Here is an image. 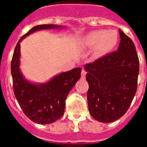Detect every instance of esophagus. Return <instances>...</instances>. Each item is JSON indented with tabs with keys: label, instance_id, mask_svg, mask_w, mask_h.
Masks as SVG:
<instances>
[{
	"label": "esophagus",
	"instance_id": "1",
	"mask_svg": "<svg viewBox=\"0 0 147 147\" xmlns=\"http://www.w3.org/2000/svg\"><path fill=\"white\" fill-rule=\"evenodd\" d=\"M86 71H85V69H82V78H85V76H86Z\"/></svg>",
	"mask_w": 147,
	"mask_h": 147
}]
</instances>
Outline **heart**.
<instances>
[{"instance_id":"obj_1","label":"heart","mask_w":147,"mask_h":147,"mask_svg":"<svg viewBox=\"0 0 147 147\" xmlns=\"http://www.w3.org/2000/svg\"><path fill=\"white\" fill-rule=\"evenodd\" d=\"M85 40L88 46L94 47L97 55H103L116 47L118 42V34L114 30H94L88 34Z\"/></svg>"}]
</instances>
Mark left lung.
I'll return each mask as SVG.
<instances>
[{
  "mask_svg": "<svg viewBox=\"0 0 147 147\" xmlns=\"http://www.w3.org/2000/svg\"><path fill=\"white\" fill-rule=\"evenodd\" d=\"M119 33L117 50L85 65L89 113L102 123L121 118L137 92L140 63L136 47L123 31Z\"/></svg>",
  "mask_w": 147,
  "mask_h": 147,
  "instance_id": "left-lung-1",
  "label": "left lung"
}]
</instances>
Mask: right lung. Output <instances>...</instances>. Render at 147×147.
I'll use <instances>...</instances> for the list:
<instances>
[{"label":"right lung","mask_w":147,"mask_h":147,"mask_svg":"<svg viewBox=\"0 0 147 147\" xmlns=\"http://www.w3.org/2000/svg\"><path fill=\"white\" fill-rule=\"evenodd\" d=\"M54 24L38 25L20 38L15 47L11 61V75L13 92L22 111L28 118L40 124L55 122L63 115L65 99L81 77V68H76L54 76L45 83L28 81L20 69V42L27 36L41 30L61 29Z\"/></svg>","instance_id":"obj_1"}]
</instances>
